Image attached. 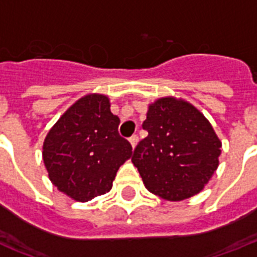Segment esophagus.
<instances>
[{
	"label": "esophagus",
	"instance_id": "1",
	"mask_svg": "<svg viewBox=\"0 0 257 257\" xmlns=\"http://www.w3.org/2000/svg\"><path fill=\"white\" fill-rule=\"evenodd\" d=\"M129 142H131V145H132V147H136V145H137V142H138V136L137 134H133V136H132L131 138H129Z\"/></svg>",
	"mask_w": 257,
	"mask_h": 257
}]
</instances>
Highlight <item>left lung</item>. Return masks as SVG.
I'll return each instance as SVG.
<instances>
[{"label":"left lung","mask_w":257,"mask_h":257,"mask_svg":"<svg viewBox=\"0 0 257 257\" xmlns=\"http://www.w3.org/2000/svg\"><path fill=\"white\" fill-rule=\"evenodd\" d=\"M134 149V166L146 188L168 201L197 195L219 165L221 142L195 106L173 97L150 105Z\"/></svg>","instance_id":"left-lung-1"}]
</instances>
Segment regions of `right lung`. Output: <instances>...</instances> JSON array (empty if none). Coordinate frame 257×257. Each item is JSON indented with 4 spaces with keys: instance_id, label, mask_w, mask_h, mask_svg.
Segmentation results:
<instances>
[{
    "instance_id": "obj_1",
    "label": "right lung",
    "mask_w": 257,
    "mask_h": 257,
    "mask_svg": "<svg viewBox=\"0 0 257 257\" xmlns=\"http://www.w3.org/2000/svg\"><path fill=\"white\" fill-rule=\"evenodd\" d=\"M119 123L103 94L82 97L57 120L43 143V161L60 192L87 202L111 189L117 169L132 156Z\"/></svg>"
}]
</instances>
